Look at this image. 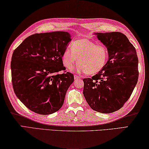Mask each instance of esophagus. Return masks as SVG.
Listing matches in <instances>:
<instances>
[{"instance_id": "obj_1", "label": "esophagus", "mask_w": 149, "mask_h": 149, "mask_svg": "<svg viewBox=\"0 0 149 149\" xmlns=\"http://www.w3.org/2000/svg\"><path fill=\"white\" fill-rule=\"evenodd\" d=\"M74 79L76 80V79H80V78H81V77H80V76H77V75H74Z\"/></svg>"}]
</instances>
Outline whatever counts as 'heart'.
<instances>
[{
	"instance_id": "obj_1",
	"label": "heart",
	"mask_w": 149,
	"mask_h": 149,
	"mask_svg": "<svg viewBox=\"0 0 149 149\" xmlns=\"http://www.w3.org/2000/svg\"><path fill=\"white\" fill-rule=\"evenodd\" d=\"M109 51L105 46L88 38H80L73 42L62 56V62L67 69H72L78 61L77 70L93 75L100 72L105 66Z\"/></svg>"
}]
</instances>
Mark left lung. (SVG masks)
<instances>
[{
    "mask_svg": "<svg viewBox=\"0 0 149 149\" xmlns=\"http://www.w3.org/2000/svg\"><path fill=\"white\" fill-rule=\"evenodd\" d=\"M109 51L103 69L92 78L83 79V94L93 110L111 113L129 100L139 77L138 57L135 47L120 32L95 33Z\"/></svg>",
    "mask_w": 149,
    "mask_h": 149,
    "instance_id": "8db88e82",
    "label": "left lung"
}]
</instances>
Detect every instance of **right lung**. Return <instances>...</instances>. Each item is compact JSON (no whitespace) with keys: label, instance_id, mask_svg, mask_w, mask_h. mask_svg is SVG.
I'll list each match as a JSON object with an SVG mask.
<instances>
[{"label":"right lung","instance_id":"add662e5","mask_svg":"<svg viewBox=\"0 0 149 149\" xmlns=\"http://www.w3.org/2000/svg\"><path fill=\"white\" fill-rule=\"evenodd\" d=\"M71 40L65 31L36 33L26 38L13 52V88L31 111L47 115L61 109L74 82L72 73H58L65 70L62 56Z\"/></svg>","mask_w":149,"mask_h":149}]
</instances>
